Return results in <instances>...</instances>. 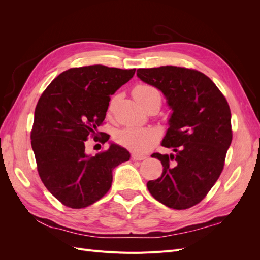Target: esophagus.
<instances>
[{"label": "esophagus", "instance_id": "obj_1", "mask_svg": "<svg viewBox=\"0 0 260 260\" xmlns=\"http://www.w3.org/2000/svg\"><path fill=\"white\" fill-rule=\"evenodd\" d=\"M131 157H132L133 160H143V159L146 158L145 155H140V154H136V153H133L131 155Z\"/></svg>", "mask_w": 260, "mask_h": 260}]
</instances>
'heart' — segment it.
<instances>
[{
    "label": "heart",
    "mask_w": 260,
    "mask_h": 260,
    "mask_svg": "<svg viewBox=\"0 0 260 260\" xmlns=\"http://www.w3.org/2000/svg\"><path fill=\"white\" fill-rule=\"evenodd\" d=\"M135 98L142 107L151 100H158L160 103V94L151 85H138L133 91ZM115 100L111 102L113 106ZM159 138V133L152 128L128 127L117 133L116 139L119 144L135 153H145L153 147Z\"/></svg>",
    "instance_id": "1"
}]
</instances>
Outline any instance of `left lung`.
<instances>
[{"label":"left lung","mask_w":260,"mask_h":260,"mask_svg":"<svg viewBox=\"0 0 260 260\" xmlns=\"http://www.w3.org/2000/svg\"><path fill=\"white\" fill-rule=\"evenodd\" d=\"M137 76L158 89L172 111L161 141L172 153L152 155L164 169L148 181V191L169 208H190L205 198L223 169L232 141L229 104L198 70L161 66L140 68Z\"/></svg>","instance_id":"left-lung-1"}]
</instances>
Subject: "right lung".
I'll list each match as a JSON object with an SVG mask.
<instances>
[{
	"instance_id": "add662e5",
	"label": "right lung",
	"mask_w": 260,
	"mask_h": 260,
	"mask_svg": "<svg viewBox=\"0 0 260 260\" xmlns=\"http://www.w3.org/2000/svg\"><path fill=\"white\" fill-rule=\"evenodd\" d=\"M135 73V68L103 65L70 68L39 99L31 146L43 184L65 206L84 208L103 198L112 186L113 170L130 159L127 149L115 143L95 156L86 154L85 141L98 138L111 95Z\"/></svg>"
}]
</instances>
